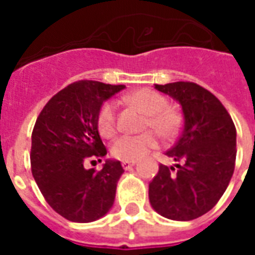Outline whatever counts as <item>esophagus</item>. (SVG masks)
I'll use <instances>...</instances> for the list:
<instances>
[{
  "label": "esophagus",
  "instance_id": "34e87169",
  "mask_svg": "<svg viewBox=\"0 0 255 255\" xmlns=\"http://www.w3.org/2000/svg\"><path fill=\"white\" fill-rule=\"evenodd\" d=\"M122 165H123V168L126 169V171H128V169H131V168L135 165V161H123Z\"/></svg>",
  "mask_w": 255,
  "mask_h": 255
}]
</instances>
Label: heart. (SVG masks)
<instances>
[{
    "label": "heart",
    "mask_w": 255,
    "mask_h": 255,
    "mask_svg": "<svg viewBox=\"0 0 255 255\" xmlns=\"http://www.w3.org/2000/svg\"><path fill=\"white\" fill-rule=\"evenodd\" d=\"M129 105L139 108L146 113L143 128H154L165 138L175 136L180 128V116L176 112L168 109L169 102L165 97L154 90L142 89L126 97ZM97 127L102 136L111 138L116 132V105L108 101L101 106L97 116ZM158 133L146 131L140 135H122L111 147L115 158L124 161H135L147 154L150 150L158 146Z\"/></svg>",
    "instance_id": "heart-1"
}]
</instances>
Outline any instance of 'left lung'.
Segmentation results:
<instances>
[{"mask_svg": "<svg viewBox=\"0 0 255 255\" xmlns=\"http://www.w3.org/2000/svg\"><path fill=\"white\" fill-rule=\"evenodd\" d=\"M155 89L180 104L183 129L165 153L179 164L176 169L161 164L149 184L150 203L166 219L190 221L208 213L230 184L236 160L235 124L224 105L199 84L175 82Z\"/></svg>", "mask_w": 255, "mask_h": 255, "instance_id": "1", "label": "left lung"}]
</instances>
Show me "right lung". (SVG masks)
<instances>
[{
    "mask_svg": "<svg viewBox=\"0 0 255 255\" xmlns=\"http://www.w3.org/2000/svg\"><path fill=\"white\" fill-rule=\"evenodd\" d=\"M124 87L79 80L58 91L36 119L31 136L32 176L53 210L69 221L91 223L113 206L124 172L120 161L106 160L101 171L86 169L84 164L106 155L97 116L102 104Z\"/></svg>",
    "mask_w": 255,
    "mask_h": 255,
    "instance_id": "right-lung-1",
    "label": "right lung"
}]
</instances>
